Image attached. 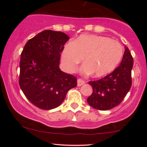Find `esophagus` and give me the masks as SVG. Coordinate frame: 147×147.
I'll list each match as a JSON object with an SVG mask.
<instances>
[{"label":"esophagus","mask_w":147,"mask_h":147,"mask_svg":"<svg viewBox=\"0 0 147 147\" xmlns=\"http://www.w3.org/2000/svg\"><path fill=\"white\" fill-rule=\"evenodd\" d=\"M85 83H86V82L84 80H83V79H77V86H81L84 85Z\"/></svg>","instance_id":"obj_1"}]
</instances>
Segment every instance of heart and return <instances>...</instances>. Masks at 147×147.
Here are the masks:
<instances>
[{
  "label": "heart",
  "instance_id": "b5f03b06",
  "mask_svg": "<svg viewBox=\"0 0 147 147\" xmlns=\"http://www.w3.org/2000/svg\"><path fill=\"white\" fill-rule=\"evenodd\" d=\"M123 57V48L117 41L106 36L82 34L65 45L61 53L64 67L69 72L77 69L84 58L82 71L100 77L117 68Z\"/></svg>",
  "mask_w": 147,
  "mask_h": 147
}]
</instances>
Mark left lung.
<instances>
[{
	"mask_svg": "<svg viewBox=\"0 0 147 147\" xmlns=\"http://www.w3.org/2000/svg\"><path fill=\"white\" fill-rule=\"evenodd\" d=\"M133 65V57L125 46L122 60L117 68L104 78L89 82L92 93L88 97V104L100 111L110 110L119 105L131 87Z\"/></svg>",
	"mask_w": 147,
	"mask_h": 147,
	"instance_id": "1",
	"label": "left lung"
}]
</instances>
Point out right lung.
Segmentation results:
<instances>
[{"label":"right lung","mask_w":147,"mask_h":147,"mask_svg":"<svg viewBox=\"0 0 147 147\" xmlns=\"http://www.w3.org/2000/svg\"><path fill=\"white\" fill-rule=\"evenodd\" d=\"M69 36L47 30L26 43L20 61L19 85L34 105L51 110L61 104L68 91L77 86L75 76L59 68L61 53Z\"/></svg>","instance_id":"right-lung-1"}]
</instances>
